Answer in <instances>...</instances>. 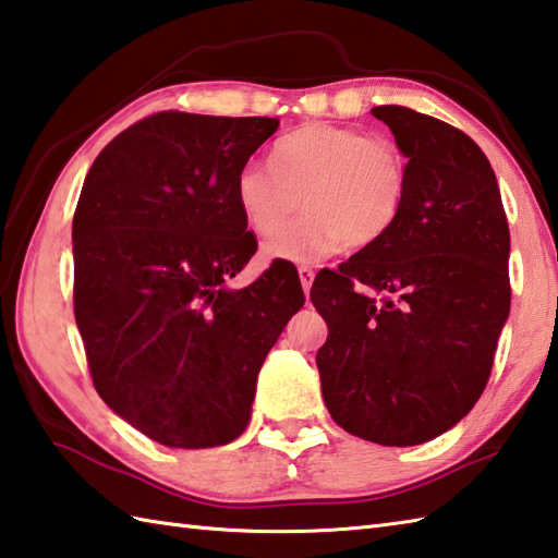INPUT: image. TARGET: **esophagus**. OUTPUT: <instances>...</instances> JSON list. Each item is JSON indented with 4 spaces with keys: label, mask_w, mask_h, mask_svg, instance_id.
I'll list each match as a JSON object with an SVG mask.
<instances>
[{
    "label": "esophagus",
    "mask_w": 558,
    "mask_h": 558,
    "mask_svg": "<svg viewBox=\"0 0 558 558\" xmlns=\"http://www.w3.org/2000/svg\"><path fill=\"white\" fill-rule=\"evenodd\" d=\"M299 279H301V287L303 291L308 293L313 287V279H315V271L311 267H299Z\"/></svg>",
    "instance_id": "esophagus-1"
}]
</instances>
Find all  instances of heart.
<instances>
[{"label": "heart", "instance_id": "heart-1", "mask_svg": "<svg viewBox=\"0 0 558 558\" xmlns=\"http://www.w3.org/2000/svg\"><path fill=\"white\" fill-rule=\"evenodd\" d=\"M268 163L250 161L235 175L233 197L257 235L280 231L265 255L308 265L349 247H371L390 233L407 197V161L388 140L335 122H305L271 146Z\"/></svg>", "mask_w": 558, "mask_h": 558}]
</instances>
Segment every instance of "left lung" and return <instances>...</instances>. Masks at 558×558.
I'll return each instance as SVG.
<instances>
[{
    "label": "left lung",
    "mask_w": 558,
    "mask_h": 558,
    "mask_svg": "<svg viewBox=\"0 0 558 558\" xmlns=\"http://www.w3.org/2000/svg\"><path fill=\"white\" fill-rule=\"evenodd\" d=\"M371 112L407 158L404 207L383 241L317 275L327 342L315 361L339 426L407 448L446 434L486 388L510 313V233L468 134L402 106Z\"/></svg>",
    "instance_id": "left-lung-1"
}]
</instances>
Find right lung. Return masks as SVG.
<instances>
[{
  "label": "right lung",
  "mask_w": 558,
  "mask_h": 558,
  "mask_svg": "<svg viewBox=\"0 0 558 558\" xmlns=\"http://www.w3.org/2000/svg\"><path fill=\"white\" fill-rule=\"evenodd\" d=\"M277 128V118L166 110L118 134L84 180L74 317L90 378L112 412L161 446L241 436L257 373L305 303L283 259L245 289L226 287L257 250L235 175Z\"/></svg>",
  "instance_id": "1"
}]
</instances>
